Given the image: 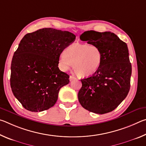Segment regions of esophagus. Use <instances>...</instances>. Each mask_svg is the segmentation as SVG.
<instances>
[{"mask_svg": "<svg viewBox=\"0 0 146 146\" xmlns=\"http://www.w3.org/2000/svg\"><path fill=\"white\" fill-rule=\"evenodd\" d=\"M75 79H76V77H75V76H70V81H72L73 80H75Z\"/></svg>", "mask_w": 146, "mask_h": 146, "instance_id": "34e87169", "label": "esophagus"}]
</instances>
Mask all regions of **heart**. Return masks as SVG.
Segmentation results:
<instances>
[{
  "label": "heart",
  "mask_w": 146,
  "mask_h": 146,
  "mask_svg": "<svg viewBox=\"0 0 146 146\" xmlns=\"http://www.w3.org/2000/svg\"><path fill=\"white\" fill-rule=\"evenodd\" d=\"M103 60L100 49L95 45L74 44L68 47L61 55L60 63L64 69L73 64V70L79 77L93 75L99 70Z\"/></svg>",
  "instance_id": "1"
}]
</instances>
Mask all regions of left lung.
Returning <instances> with one entry per match:
<instances>
[{"label":"left lung","instance_id":"8db88e82","mask_svg":"<svg viewBox=\"0 0 146 146\" xmlns=\"http://www.w3.org/2000/svg\"><path fill=\"white\" fill-rule=\"evenodd\" d=\"M80 38L98 46L103 60L93 75L80 80L79 102L86 110L97 114L112 111L125 99L130 89L132 69L127 44L110 31H87Z\"/></svg>","mask_w":146,"mask_h":146}]
</instances>
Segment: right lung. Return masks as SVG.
<instances>
[{
    "label": "right lung",
    "mask_w": 146,
    "mask_h": 146,
    "mask_svg": "<svg viewBox=\"0 0 146 146\" xmlns=\"http://www.w3.org/2000/svg\"><path fill=\"white\" fill-rule=\"evenodd\" d=\"M75 37L67 31L43 28L21 40L12 58L10 85L27 110L43 111L55 104L60 89L70 82L58 67L59 58Z\"/></svg>",
    "instance_id": "obj_1"
}]
</instances>
